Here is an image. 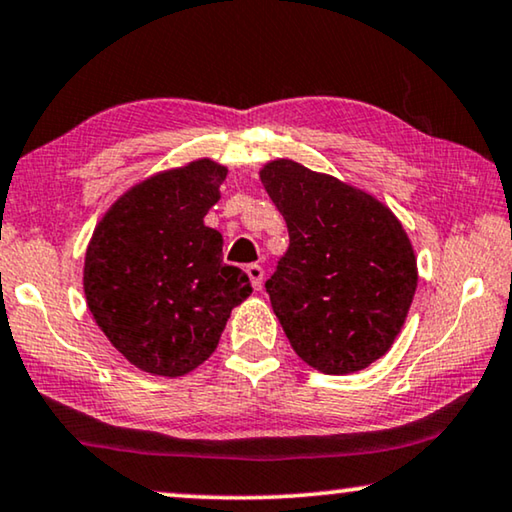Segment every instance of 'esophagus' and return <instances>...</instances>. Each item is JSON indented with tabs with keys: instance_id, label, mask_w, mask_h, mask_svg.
Segmentation results:
<instances>
[{
	"instance_id": "obj_1",
	"label": "esophagus",
	"mask_w": 512,
	"mask_h": 512,
	"mask_svg": "<svg viewBox=\"0 0 512 512\" xmlns=\"http://www.w3.org/2000/svg\"><path fill=\"white\" fill-rule=\"evenodd\" d=\"M247 274H249V279H251V286L256 288H261L263 286V277H265V270L261 268V265L258 263H251V265H247Z\"/></svg>"
}]
</instances>
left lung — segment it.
<instances>
[{"mask_svg":"<svg viewBox=\"0 0 512 512\" xmlns=\"http://www.w3.org/2000/svg\"><path fill=\"white\" fill-rule=\"evenodd\" d=\"M261 182L288 228L265 281L293 351L323 374H351L388 353L418 286L411 240L374 196L291 159Z\"/></svg>","mask_w":512,"mask_h":512,"instance_id":"8db88e82","label":"left lung"}]
</instances>
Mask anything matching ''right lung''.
Returning a JSON list of instances; mask_svg holds the SVG:
<instances>
[{"instance_id": "add662e5", "label": "right lung", "mask_w": 512, "mask_h": 512, "mask_svg": "<svg viewBox=\"0 0 512 512\" xmlns=\"http://www.w3.org/2000/svg\"><path fill=\"white\" fill-rule=\"evenodd\" d=\"M226 166L198 159L147 177L103 214L85 256V298L117 351L143 372L184 376L210 358L249 277L205 226Z\"/></svg>"}]
</instances>
